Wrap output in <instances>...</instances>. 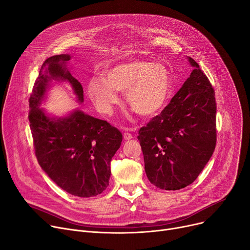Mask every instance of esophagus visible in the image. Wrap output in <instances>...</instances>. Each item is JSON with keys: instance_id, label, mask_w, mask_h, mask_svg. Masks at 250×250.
I'll list each match as a JSON object with an SVG mask.
<instances>
[{"instance_id": "1", "label": "esophagus", "mask_w": 250, "mask_h": 250, "mask_svg": "<svg viewBox=\"0 0 250 250\" xmlns=\"http://www.w3.org/2000/svg\"><path fill=\"white\" fill-rule=\"evenodd\" d=\"M124 139L125 141H129V140L132 139V135L129 134V132H125V134H124Z\"/></svg>"}]
</instances>
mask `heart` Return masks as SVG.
<instances>
[{"mask_svg": "<svg viewBox=\"0 0 250 250\" xmlns=\"http://www.w3.org/2000/svg\"><path fill=\"white\" fill-rule=\"evenodd\" d=\"M172 89L170 70L164 64L146 59L115 63L87 84V93L96 107L110 113L119 103L116 91H125V102L139 115L153 118L168 103Z\"/></svg>", "mask_w": 250, "mask_h": 250, "instance_id": "obj_1", "label": "heart"}]
</instances>
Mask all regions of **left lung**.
<instances>
[{
    "mask_svg": "<svg viewBox=\"0 0 250 250\" xmlns=\"http://www.w3.org/2000/svg\"><path fill=\"white\" fill-rule=\"evenodd\" d=\"M161 114L139 130L148 181L163 190H180L197 179L216 146V102L198 63Z\"/></svg>",
    "mask_w": 250,
    "mask_h": 250,
    "instance_id": "obj_1",
    "label": "left lung"
}]
</instances>
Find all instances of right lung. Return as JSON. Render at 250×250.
Segmentation results:
<instances>
[{"instance_id":"obj_1","label":"right lung","mask_w":250,"mask_h":250,"mask_svg":"<svg viewBox=\"0 0 250 250\" xmlns=\"http://www.w3.org/2000/svg\"><path fill=\"white\" fill-rule=\"evenodd\" d=\"M70 59L69 54L55 55L42 64L29 99V122L42 170L64 191L88 198L107 188L110 161L121 146L123 135L106 121L80 109L51 116L41 108L53 81L69 83L76 101H84L80 82L66 67Z\"/></svg>"}]
</instances>
